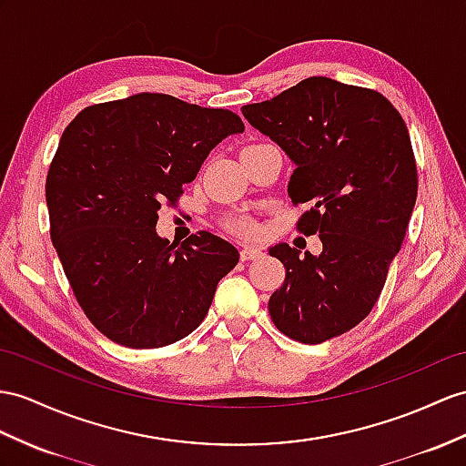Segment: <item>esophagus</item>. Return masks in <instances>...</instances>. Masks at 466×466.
<instances>
[{
	"label": "esophagus",
	"instance_id": "obj_1",
	"mask_svg": "<svg viewBox=\"0 0 466 466\" xmlns=\"http://www.w3.org/2000/svg\"><path fill=\"white\" fill-rule=\"evenodd\" d=\"M260 255V248H255V247H243L241 248V260H251V258H258Z\"/></svg>",
	"mask_w": 466,
	"mask_h": 466
}]
</instances>
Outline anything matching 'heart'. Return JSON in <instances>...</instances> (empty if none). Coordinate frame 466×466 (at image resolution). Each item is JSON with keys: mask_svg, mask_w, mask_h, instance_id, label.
Segmentation results:
<instances>
[{"mask_svg": "<svg viewBox=\"0 0 466 466\" xmlns=\"http://www.w3.org/2000/svg\"><path fill=\"white\" fill-rule=\"evenodd\" d=\"M227 229L235 233L237 237H243V239H253L258 231L255 221L251 218H247V215H239V218L227 221Z\"/></svg>", "mask_w": 466, "mask_h": 466, "instance_id": "obj_1", "label": "heart"}]
</instances>
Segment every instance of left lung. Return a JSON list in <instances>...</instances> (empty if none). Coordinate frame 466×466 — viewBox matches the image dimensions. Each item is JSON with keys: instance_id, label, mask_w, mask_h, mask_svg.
<instances>
[{"instance_id": "1", "label": "left lung", "mask_w": 466, "mask_h": 466, "mask_svg": "<svg viewBox=\"0 0 466 466\" xmlns=\"http://www.w3.org/2000/svg\"><path fill=\"white\" fill-rule=\"evenodd\" d=\"M282 147L294 172L289 196L312 203L299 229L320 235L322 253L279 243L287 268L268 312L282 334L322 344L371 312L400 253L417 199V166L405 122L376 90L310 76L241 108Z\"/></svg>"}]
</instances>
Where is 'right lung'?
<instances>
[{"mask_svg":"<svg viewBox=\"0 0 466 466\" xmlns=\"http://www.w3.org/2000/svg\"><path fill=\"white\" fill-rule=\"evenodd\" d=\"M243 130L231 110L160 93L88 106L65 128L45 186L51 241L81 309L112 342L162 348L206 319L239 251L208 231L169 243L157 211Z\"/></svg>","mask_w":466,"mask_h":466,"instance_id":"1","label":"right lung"}]
</instances>
